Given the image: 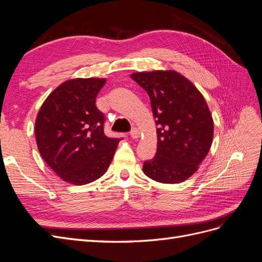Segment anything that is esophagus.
I'll list each match as a JSON object with an SVG mask.
<instances>
[{
    "instance_id": "1",
    "label": "esophagus",
    "mask_w": 262,
    "mask_h": 262,
    "mask_svg": "<svg viewBox=\"0 0 262 262\" xmlns=\"http://www.w3.org/2000/svg\"><path fill=\"white\" fill-rule=\"evenodd\" d=\"M130 136L132 139H138L140 136V131L137 128H132L130 131Z\"/></svg>"
}]
</instances>
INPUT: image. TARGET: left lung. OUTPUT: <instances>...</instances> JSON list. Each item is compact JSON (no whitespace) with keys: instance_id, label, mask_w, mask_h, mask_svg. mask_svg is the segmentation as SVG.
<instances>
[{"instance_id":"obj_1","label":"left lung","mask_w":262,"mask_h":262,"mask_svg":"<svg viewBox=\"0 0 262 262\" xmlns=\"http://www.w3.org/2000/svg\"><path fill=\"white\" fill-rule=\"evenodd\" d=\"M131 78L146 91L157 125V150L144 162V173L164 184L188 179L213 139V119L202 94L175 71L138 72Z\"/></svg>"}]
</instances>
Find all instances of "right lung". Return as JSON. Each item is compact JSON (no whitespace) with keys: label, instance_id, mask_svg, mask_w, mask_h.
I'll return each mask as SVG.
<instances>
[{"label":"right lung","instance_id":"right-lung-1","mask_svg":"<svg viewBox=\"0 0 262 262\" xmlns=\"http://www.w3.org/2000/svg\"><path fill=\"white\" fill-rule=\"evenodd\" d=\"M105 78H75L57 87L39 110L35 134L39 153L69 184L82 186L100 178L122 138H108L105 115L96 96Z\"/></svg>","mask_w":262,"mask_h":262}]
</instances>
